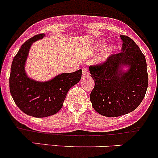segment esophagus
Returning <instances> with one entry per match:
<instances>
[{"label": "esophagus", "instance_id": "obj_1", "mask_svg": "<svg viewBox=\"0 0 158 158\" xmlns=\"http://www.w3.org/2000/svg\"><path fill=\"white\" fill-rule=\"evenodd\" d=\"M89 75V71L86 68H83L82 69V76H87Z\"/></svg>", "mask_w": 158, "mask_h": 158}]
</instances>
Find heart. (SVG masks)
<instances>
[{
	"mask_svg": "<svg viewBox=\"0 0 158 158\" xmlns=\"http://www.w3.org/2000/svg\"><path fill=\"white\" fill-rule=\"evenodd\" d=\"M106 40H102L100 41L98 44H97L96 47H95V49L97 51H101L104 49V47H106ZM118 47L117 46L114 45V44H111V45L109 46L108 47H106V49H104V51L102 52V54L99 56V58L97 60V63L98 64H102V63H104L109 57H111L113 54H114V52L117 50Z\"/></svg>",
	"mask_w": 158,
	"mask_h": 158,
	"instance_id": "obj_1",
	"label": "heart"
}]
</instances>
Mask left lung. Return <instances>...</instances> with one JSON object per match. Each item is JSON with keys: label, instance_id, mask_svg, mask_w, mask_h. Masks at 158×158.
Instances as JSON below:
<instances>
[{"label": "left lung", "instance_id": "left-lung-1", "mask_svg": "<svg viewBox=\"0 0 158 158\" xmlns=\"http://www.w3.org/2000/svg\"><path fill=\"white\" fill-rule=\"evenodd\" d=\"M120 36L122 52L112 55L102 65L89 67L95 82L90 94L92 106L106 117H118L136 109L148 85L144 54L130 37ZM125 67L128 69L124 70Z\"/></svg>", "mask_w": 158, "mask_h": 158}]
</instances>
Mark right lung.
<instances>
[{
    "label": "right lung",
    "instance_id": "add662e5",
    "mask_svg": "<svg viewBox=\"0 0 158 158\" xmlns=\"http://www.w3.org/2000/svg\"><path fill=\"white\" fill-rule=\"evenodd\" d=\"M45 36L36 35L21 46L13 60L10 68V91L17 107L28 115L44 118L58 112L63 106L68 91L79 82L82 69L61 73L52 79L39 82L31 79L25 71L27 59L32 44Z\"/></svg>",
    "mask_w": 158,
    "mask_h": 158
}]
</instances>
